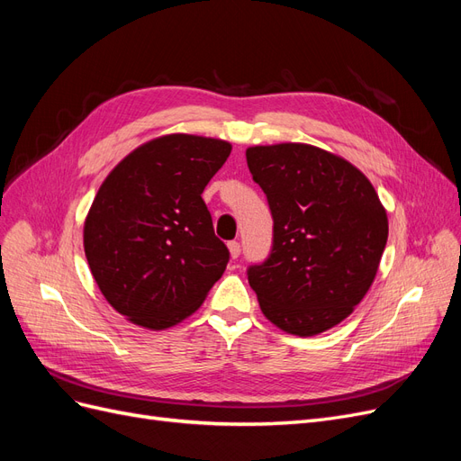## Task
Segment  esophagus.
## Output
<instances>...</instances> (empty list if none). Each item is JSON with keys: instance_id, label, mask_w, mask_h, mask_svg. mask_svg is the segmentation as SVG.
<instances>
[{"instance_id": "1", "label": "esophagus", "mask_w": 461, "mask_h": 461, "mask_svg": "<svg viewBox=\"0 0 461 461\" xmlns=\"http://www.w3.org/2000/svg\"><path fill=\"white\" fill-rule=\"evenodd\" d=\"M227 246H229V254H230L232 259H236V258L240 256V244H239V242L232 240V242H229Z\"/></svg>"}]
</instances>
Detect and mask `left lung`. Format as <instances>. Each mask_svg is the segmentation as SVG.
Wrapping results in <instances>:
<instances>
[{
	"instance_id": "obj_1",
	"label": "left lung",
	"mask_w": 461,
	"mask_h": 461,
	"mask_svg": "<svg viewBox=\"0 0 461 461\" xmlns=\"http://www.w3.org/2000/svg\"><path fill=\"white\" fill-rule=\"evenodd\" d=\"M246 161L275 222L271 256L248 269L263 315L296 337L337 327L379 271L384 205L357 167L317 146H252Z\"/></svg>"
}]
</instances>
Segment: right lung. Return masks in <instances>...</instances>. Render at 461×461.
<instances>
[{
  "label": "right lung",
  "instance_id": "right-lung-1",
  "mask_svg": "<svg viewBox=\"0 0 461 461\" xmlns=\"http://www.w3.org/2000/svg\"><path fill=\"white\" fill-rule=\"evenodd\" d=\"M219 138L165 134L121 159L85 221V254L111 308L149 330L178 325L225 273L202 192L230 156Z\"/></svg>",
  "mask_w": 461,
  "mask_h": 461
}]
</instances>
